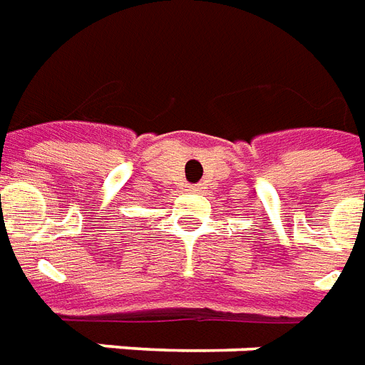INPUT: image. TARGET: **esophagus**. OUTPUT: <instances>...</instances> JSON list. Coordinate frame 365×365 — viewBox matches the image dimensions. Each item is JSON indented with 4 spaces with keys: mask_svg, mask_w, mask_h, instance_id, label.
Returning <instances> with one entry per match:
<instances>
[{
    "mask_svg": "<svg viewBox=\"0 0 365 365\" xmlns=\"http://www.w3.org/2000/svg\"><path fill=\"white\" fill-rule=\"evenodd\" d=\"M201 190H203V185H201V183H193V185H190L191 193H199Z\"/></svg>",
    "mask_w": 365,
    "mask_h": 365,
    "instance_id": "1",
    "label": "esophagus"
}]
</instances>
